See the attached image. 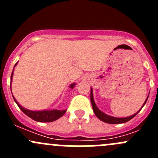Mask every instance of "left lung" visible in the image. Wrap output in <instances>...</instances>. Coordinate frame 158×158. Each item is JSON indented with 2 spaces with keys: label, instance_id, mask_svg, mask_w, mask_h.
Here are the masks:
<instances>
[{
  "label": "left lung",
  "instance_id": "obj_1",
  "mask_svg": "<svg viewBox=\"0 0 158 158\" xmlns=\"http://www.w3.org/2000/svg\"><path fill=\"white\" fill-rule=\"evenodd\" d=\"M90 98H91V102H92V109H93L94 113H95V114L97 116V118H98L99 120H101V121H102V122H106V123H109V124H122V123H125V122H128V121H130L131 119L135 117V116L136 115L138 112H139V111H141V109H142V108L144 107V105H145L146 102H147V100L148 98H148H146L145 102H144V105H143V106L141 107V109H140L138 112L135 113V114H133V115H131V116H129V117H127V118H114V117H112V116L108 115V114H105L104 112H102V111H100V110L98 109V107L96 106V105H95V102H94L92 89H91Z\"/></svg>",
  "mask_w": 158,
  "mask_h": 158
}]
</instances>
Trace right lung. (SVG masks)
I'll list each match as a JSON object with an SVG mask.
<instances>
[{"mask_svg": "<svg viewBox=\"0 0 158 158\" xmlns=\"http://www.w3.org/2000/svg\"><path fill=\"white\" fill-rule=\"evenodd\" d=\"M17 63L15 64V66L17 65ZM13 73H14V70H13L12 73H11L10 82H11V80H12ZM74 86H75V83L70 85V88L71 89H73ZM10 89H11V87H10ZM13 98H14V101H15V102L17 103V105L18 106V107L20 108V109L21 110V111H23L25 114H27L28 117H30V118H32L33 120L36 121V122H54V121L57 120V119L60 118V117H62V116H63L66 111V110L60 111V110H56V109L46 110V111H30V110H27V109H24V108L22 107L21 106H20V104L17 102V100L14 98V96H13Z\"/></svg>", "mask_w": 158, "mask_h": 158, "instance_id": "add662e5", "label": "right lung"}]
</instances>
